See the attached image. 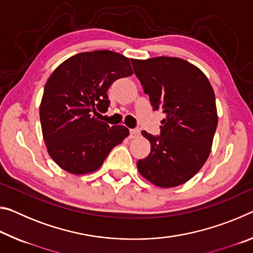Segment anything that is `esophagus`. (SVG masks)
I'll list each match as a JSON object with an SVG mask.
<instances>
[{
  "instance_id": "34e87169",
  "label": "esophagus",
  "mask_w": 253,
  "mask_h": 253,
  "mask_svg": "<svg viewBox=\"0 0 253 253\" xmlns=\"http://www.w3.org/2000/svg\"><path fill=\"white\" fill-rule=\"evenodd\" d=\"M139 134H141V131H139L138 129H130V138L138 137Z\"/></svg>"
}]
</instances>
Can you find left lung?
I'll return each mask as SVG.
<instances>
[{"label": "left lung", "mask_w": 253, "mask_h": 253, "mask_svg": "<svg viewBox=\"0 0 253 253\" xmlns=\"http://www.w3.org/2000/svg\"><path fill=\"white\" fill-rule=\"evenodd\" d=\"M131 64L154 110L167 114L161 136L142 131L151 152L138 160L137 170L154 186H180L211 154L218 122L214 90L202 70L182 58L160 56L131 59Z\"/></svg>", "instance_id": "1"}]
</instances>
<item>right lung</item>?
<instances>
[{
	"label": "right lung",
	"mask_w": 253,
	"mask_h": 253,
	"mask_svg": "<svg viewBox=\"0 0 253 253\" xmlns=\"http://www.w3.org/2000/svg\"><path fill=\"white\" fill-rule=\"evenodd\" d=\"M129 59L112 50L83 51L64 61L48 78L40 102V124L47 152L72 174L97 171L129 129L110 127L94 116L106 112L107 91L130 76Z\"/></svg>",
	"instance_id": "obj_1"
}]
</instances>
